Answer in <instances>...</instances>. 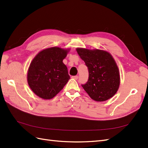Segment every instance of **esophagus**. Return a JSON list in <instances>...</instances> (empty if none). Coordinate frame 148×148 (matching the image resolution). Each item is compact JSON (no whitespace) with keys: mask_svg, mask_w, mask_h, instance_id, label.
Listing matches in <instances>:
<instances>
[{"mask_svg":"<svg viewBox=\"0 0 148 148\" xmlns=\"http://www.w3.org/2000/svg\"><path fill=\"white\" fill-rule=\"evenodd\" d=\"M72 78H73V79L77 80L78 79V76H72Z\"/></svg>","mask_w":148,"mask_h":148,"instance_id":"1","label":"esophagus"}]
</instances>
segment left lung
I'll use <instances>...</instances> for the list:
<instances>
[{
  "mask_svg": "<svg viewBox=\"0 0 148 148\" xmlns=\"http://www.w3.org/2000/svg\"><path fill=\"white\" fill-rule=\"evenodd\" d=\"M80 58L88 69L87 83L82 84L93 100L103 102L114 96L120 83L119 69L112 55L100 49L77 48Z\"/></svg>",
  "mask_w": 148,
  "mask_h": 148,
  "instance_id": "1",
  "label": "left lung"
}]
</instances>
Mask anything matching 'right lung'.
<instances>
[{"label": "right lung", "instance_id": "right-lung-1", "mask_svg": "<svg viewBox=\"0 0 148 148\" xmlns=\"http://www.w3.org/2000/svg\"><path fill=\"white\" fill-rule=\"evenodd\" d=\"M69 49L52 47L42 50L30 63L28 84L36 95L51 99L64 88L70 76L64 60Z\"/></svg>", "mask_w": 148, "mask_h": 148}]
</instances>
